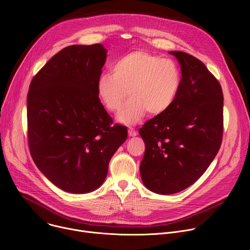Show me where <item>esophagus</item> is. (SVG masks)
<instances>
[{
	"mask_svg": "<svg viewBox=\"0 0 250 250\" xmlns=\"http://www.w3.org/2000/svg\"><path fill=\"white\" fill-rule=\"evenodd\" d=\"M137 133H136V131L133 129V128H128V135L129 136H131V137H133V136H135Z\"/></svg>",
	"mask_w": 250,
	"mask_h": 250,
	"instance_id": "esophagus-1",
	"label": "esophagus"
}]
</instances>
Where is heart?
Masks as SVG:
<instances>
[{
    "mask_svg": "<svg viewBox=\"0 0 250 250\" xmlns=\"http://www.w3.org/2000/svg\"><path fill=\"white\" fill-rule=\"evenodd\" d=\"M181 85L177 64L146 50L132 51L112 66V75L103 74L97 80V94L110 112L121 109L118 121L125 125L138 123L148 112L158 116L175 101Z\"/></svg>",
    "mask_w": 250,
    "mask_h": 250,
    "instance_id": "1",
    "label": "heart"
}]
</instances>
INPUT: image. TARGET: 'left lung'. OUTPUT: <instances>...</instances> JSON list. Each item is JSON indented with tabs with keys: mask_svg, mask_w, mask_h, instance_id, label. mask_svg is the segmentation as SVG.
I'll return each mask as SVG.
<instances>
[{
	"mask_svg": "<svg viewBox=\"0 0 250 250\" xmlns=\"http://www.w3.org/2000/svg\"><path fill=\"white\" fill-rule=\"evenodd\" d=\"M181 67V85L170 108L139 128L146 144L140 176L150 191L170 195L194 184L221 147L224 95L205 64L170 51Z\"/></svg>",
	"mask_w": 250,
	"mask_h": 250,
	"instance_id": "left-lung-1",
	"label": "left lung"
}]
</instances>
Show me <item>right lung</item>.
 I'll return each mask as SVG.
<instances>
[{"label": "right lung", "mask_w": 250, "mask_h": 250, "mask_svg": "<svg viewBox=\"0 0 250 250\" xmlns=\"http://www.w3.org/2000/svg\"><path fill=\"white\" fill-rule=\"evenodd\" d=\"M106 59L100 43L70 45L33 77L26 99L31 157L59 189L85 194L98 189L112 156L127 138L113 125L97 94Z\"/></svg>", "instance_id": "right-lung-1"}]
</instances>
